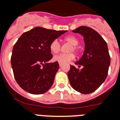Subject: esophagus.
<instances>
[{
  "label": "esophagus",
  "mask_w": 120,
  "mask_h": 120,
  "mask_svg": "<svg viewBox=\"0 0 120 120\" xmlns=\"http://www.w3.org/2000/svg\"><path fill=\"white\" fill-rule=\"evenodd\" d=\"M63 65V63H59V66H60V67H61Z\"/></svg>",
  "instance_id": "1"
}]
</instances>
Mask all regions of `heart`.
<instances>
[{"label": "heart", "mask_w": 120, "mask_h": 120, "mask_svg": "<svg viewBox=\"0 0 120 120\" xmlns=\"http://www.w3.org/2000/svg\"><path fill=\"white\" fill-rule=\"evenodd\" d=\"M64 41L67 42L68 43L72 45L71 47L70 48L69 52H74L76 54H78L79 50V48L76 46L79 44V40L76 37L73 36H69L65 37L64 38ZM49 49L52 53H57L60 50V44L58 40H53L50 42L49 45ZM75 58V56L73 53H61L59 55H55L53 57V60L55 62H58L59 63H65L71 62L74 58Z\"/></svg>", "instance_id": "b5f03b06"}]
</instances>
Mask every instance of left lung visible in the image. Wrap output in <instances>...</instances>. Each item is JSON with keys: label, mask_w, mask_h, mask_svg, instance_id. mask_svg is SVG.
I'll list each match as a JSON object with an SVG mask.
<instances>
[{"label": "left lung", "mask_w": 120, "mask_h": 120, "mask_svg": "<svg viewBox=\"0 0 120 120\" xmlns=\"http://www.w3.org/2000/svg\"><path fill=\"white\" fill-rule=\"evenodd\" d=\"M84 38L85 44L82 57L75 63L81 70L70 65L68 73L71 87L81 94L94 92L104 82L107 76L110 64L107 42L95 30L87 26H80L73 30Z\"/></svg>", "instance_id": "left-lung-1"}]
</instances>
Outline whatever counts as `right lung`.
I'll use <instances>...</instances> for the list:
<instances>
[{"instance_id":"1","label":"right lung","mask_w":120,"mask_h":120,"mask_svg":"<svg viewBox=\"0 0 120 120\" xmlns=\"http://www.w3.org/2000/svg\"><path fill=\"white\" fill-rule=\"evenodd\" d=\"M67 31L36 27L19 37L13 48L11 65L15 79L23 90L38 95L52 87L59 65L48 63L53 57L49 45Z\"/></svg>"}]
</instances>
